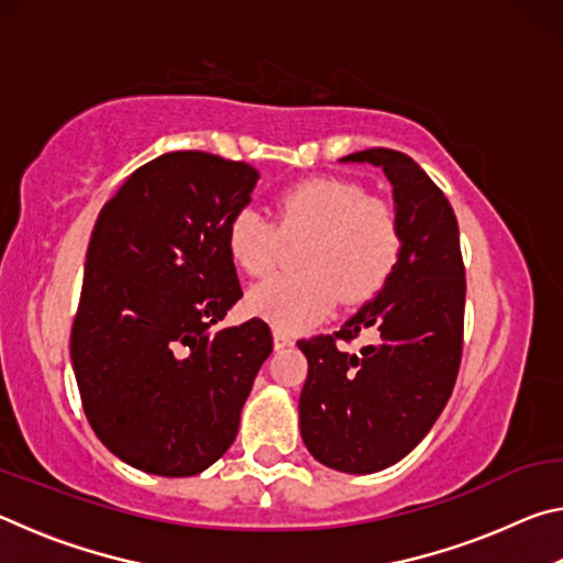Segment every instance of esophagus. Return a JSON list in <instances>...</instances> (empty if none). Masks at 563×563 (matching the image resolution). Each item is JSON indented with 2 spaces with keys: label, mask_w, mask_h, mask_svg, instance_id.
<instances>
[{
  "label": "esophagus",
  "mask_w": 563,
  "mask_h": 563,
  "mask_svg": "<svg viewBox=\"0 0 563 563\" xmlns=\"http://www.w3.org/2000/svg\"><path fill=\"white\" fill-rule=\"evenodd\" d=\"M273 342H275V347H290L292 345V335H288V332H285V330H280V328H275L273 330Z\"/></svg>",
  "instance_id": "obj_1"
}]
</instances>
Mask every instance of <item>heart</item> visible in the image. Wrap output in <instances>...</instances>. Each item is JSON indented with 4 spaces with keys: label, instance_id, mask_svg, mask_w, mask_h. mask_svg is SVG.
<instances>
[{
    "label": "heart",
    "instance_id": "heart-1",
    "mask_svg": "<svg viewBox=\"0 0 563 563\" xmlns=\"http://www.w3.org/2000/svg\"><path fill=\"white\" fill-rule=\"evenodd\" d=\"M283 241H305L302 271L255 285L245 305L275 328L300 330L325 318L338 298L355 305L383 288L402 253V223L393 203L355 180L310 178L283 190L278 223L245 206L225 228L228 255L253 278L275 268Z\"/></svg>",
    "mask_w": 563,
    "mask_h": 563
}]
</instances>
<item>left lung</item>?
<instances>
[{"label": "left lung", "mask_w": 563, "mask_h": 563, "mask_svg": "<svg viewBox=\"0 0 563 563\" xmlns=\"http://www.w3.org/2000/svg\"><path fill=\"white\" fill-rule=\"evenodd\" d=\"M342 161L385 170L402 223V253L385 288L332 335L298 340L308 357L300 434L330 470L369 474L409 454L450 399L462 362L464 263L442 188L407 154L365 148ZM376 342L347 353L360 331Z\"/></svg>", "instance_id": "1"}]
</instances>
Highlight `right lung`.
Segmentation results:
<instances>
[{"label":"right lung","instance_id":"right-lung-1","mask_svg":"<svg viewBox=\"0 0 563 563\" xmlns=\"http://www.w3.org/2000/svg\"><path fill=\"white\" fill-rule=\"evenodd\" d=\"M258 170L170 151L123 180L91 231L71 365L91 430L141 472L194 476L233 444L268 322L211 325L243 298L225 228Z\"/></svg>","mask_w":563,"mask_h":563}]
</instances>
